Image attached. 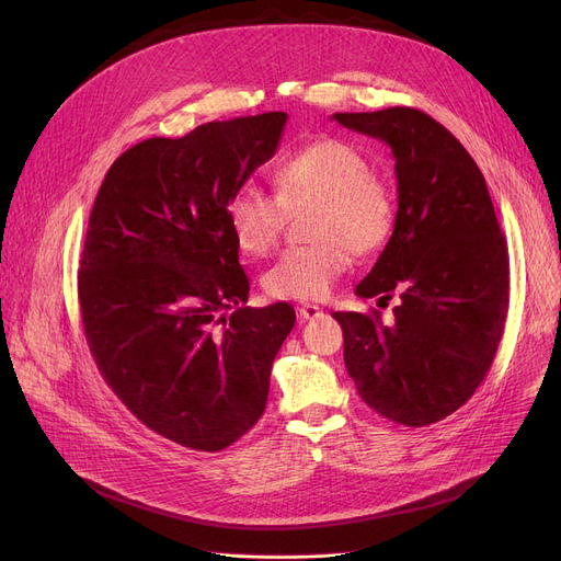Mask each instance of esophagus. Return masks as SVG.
I'll return each mask as SVG.
<instances>
[{
    "mask_svg": "<svg viewBox=\"0 0 561 561\" xmlns=\"http://www.w3.org/2000/svg\"><path fill=\"white\" fill-rule=\"evenodd\" d=\"M298 313H300L302 320H311V318H318V316L322 313V309H320L318 305H302V307L298 309Z\"/></svg>",
    "mask_w": 561,
    "mask_h": 561,
    "instance_id": "esophagus-1",
    "label": "esophagus"
}]
</instances>
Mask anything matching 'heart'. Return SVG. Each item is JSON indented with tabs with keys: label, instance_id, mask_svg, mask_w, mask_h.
<instances>
[{
	"label": "heart",
	"instance_id": "heart-1",
	"mask_svg": "<svg viewBox=\"0 0 561 561\" xmlns=\"http://www.w3.org/2000/svg\"><path fill=\"white\" fill-rule=\"evenodd\" d=\"M275 193L241 186L227 202L233 241L245 254L265 256L284 231L288 211L307 206V245L286 250L261 277L275 300H322L350 268L352 252L370 254L389 241L396 195L368 157L347 140L320 138L284 157Z\"/></svg>",
	"mask_w": 561,
	"mask_h": 561
}]
</instances>
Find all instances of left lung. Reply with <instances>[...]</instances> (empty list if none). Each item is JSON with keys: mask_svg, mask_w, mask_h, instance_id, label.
Segmentation results:
<instances>
[{"mask_svg": "<svg viewBox=\"0 0 561 561\" xmlns=\"http://www.w3.org/2000/svg\"><path fill=\"white\" fill-rule=\"evenodd\" d=\"M347 129L385 140L396 159L393 233L357 296L379 311L332 313L362 400L407 427L444 421L486 377L510 309V252L478 163L434 117L391 106L334 113Z\"/></svg>", "mask_w": 561, "mask_h": 561, "instance_id": "8db88e82", "label": "left lung"}]
</instances>
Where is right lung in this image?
<instances>
[{
    "instance_id": "1",
    "label": "right lung",
    "mask_w": 561,
    "mask_h": 561,
    "mask_svg": "<svg viewBox=\"0 0 561 561\" xmlns=\"http://www.w3.org/2000/svg\"><path fill=\"white\" fill-rule=\"evenodd\" d=\"M286 113L142 140L108 168L79 261V307L111 391L152 432L218 453L261 419L296 325L288 302L243 307L250 282L227 202L268 161Z\"/></svg>"
}]
</instances>
